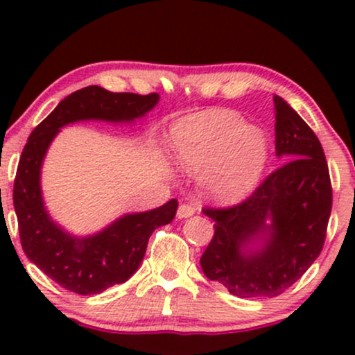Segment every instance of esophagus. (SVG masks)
<instances>
[{
  "mask_svg": "<svg viewBox=\"0 0 355 355\" xmlns=\"http://www.w3.org/2000/svg\"><path fill=\"white\" fill-rule=\"evenodd\" d=\"M195 214V207L189 205V203H182L177 210V217L178 218H189Z\"/></svg>",
  "mask_w": 355,
  "mask_h": 355,
  "instance_id": "1",
  "label": "esophagus"
}]
</instances>
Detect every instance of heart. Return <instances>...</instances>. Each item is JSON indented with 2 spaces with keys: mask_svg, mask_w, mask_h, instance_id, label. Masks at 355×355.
Masks as SVG:
<instances>
[{
  "mask_svg": "<svg viewBox=\"0 0 355 355\" xmlns=\"http://www.w3.org/2000/svg\"><path fill=\"white\" fill-rule=\"evenodd\" d=\"M172 148L187 172L203 173V190L218 203L248 197L270 157V141L260 126L220 110L178 121L172 128Z\"/></svg>",
  "mask_w": 355,
  "mask_h": 355,
  "instance_id": "b5f03b06",
  "label": "heart"
}]
</instances>
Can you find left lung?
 <instances>
[{
    "label": "left lung",
    "mask_w": 355,
    "mask_h": 355,
    "mask_svg": "<svg viewBox=\"0 0 355 355\" xmlns=\"http://www.w3.org/2000/svg\"><path fill=\"white\" fill-rule=\"evenodd\" d=\"M275 153L285 164L232 209H205L215 222L203 274L232 295L275 297L315 262L332 209L329 166L319 138L274 95Z\"/></svg>",
    "instance_id": "left-lung-1"
}]
</instances>
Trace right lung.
<instances>
[{
    "instance_id": "1",
    "label": "right lung",
    "mask_w": 355,
    "mask_h": 355,
    "mask_svg": "<svg viewBox=\"0 0 355 355\" xmlns=\"http://www.w3.org/2000/svg\"><path fill=\"white\" fill-rule=\"evenodd\" d=\"M160 96L112 93L92 85L61 100L31 132L16 170L13 203L19 239L28 259L51 280L80 295H95L123 284L140 267L152 232L170 223L178 202L125 214L92 235H73L46 210L42 166L51 141L63 126L76 121L133 123L155 108Z\"/></svg>"
}]
</instances>
